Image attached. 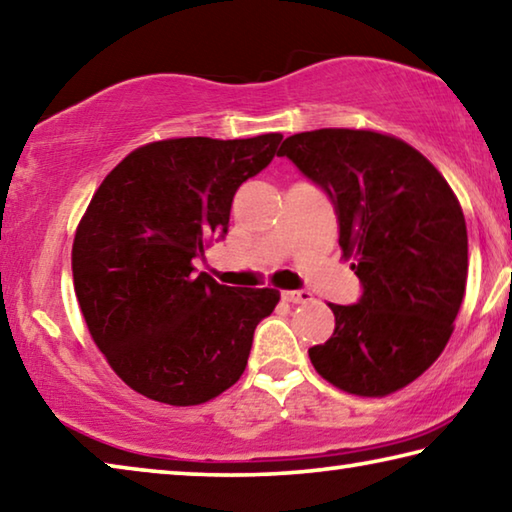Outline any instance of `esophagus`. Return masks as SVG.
I'll return each mask as SVG.
<instances>
[{"label":"esophagus","mask_w":512,"mask_h":512,"mask_svg":"<svg viewBox=\"0 0 512 512\" xmlns=\"http://www.w3.org/2000/svg\"><path fill=\"white\" fill-rule=\"evenodd\" d=\"M282 298L287 302H293V305H302V302H311L314 296L307 289H298V291H282Z\"/></svg>","instance_id":"esophagus-1"}]
</instances>
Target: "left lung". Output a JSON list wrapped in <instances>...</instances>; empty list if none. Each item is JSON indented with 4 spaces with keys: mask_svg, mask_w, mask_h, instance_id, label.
<instances>
[{
    "mask_svg": "<svg viewBox=\"0 0 512 512\" xmlns=\"http://www.w3.org/2000/svg\"><path fill=\"white\" fill-rule=\"evenodd\" d=\"M277 155L327 194L343 255L357 257L361 298L329 305L334 334L309 348L311 363L341 391H400L454 332L467 280L461 205L438 169L391 135L320 128L287 137Z\"/></svg>",
    "mask_w": 512,
    "mask_h": 512,
    "instance_id": "1",
    "label": "left lung"
}]
</instances>
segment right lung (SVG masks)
<instances>
[{
    "instance_id": "1",
    "label": "right lung",
    "mask_w": 512,
    "mask_h": 512,
    "mask_svg": "<svg viewBox=\"0 0 512 512\" xmlns=\"http://www.w3.org/2000/svg\"><path fill=\"white\" fill-rule=\"evenodd\" d=\"M280 142L268 133L146 144L92 196L72 248L76 298L112 370L149 400L203 404L244 375L280 291L225 287L194 259L228 235L237 189Z\"/></svg>"
}]
</instances>
